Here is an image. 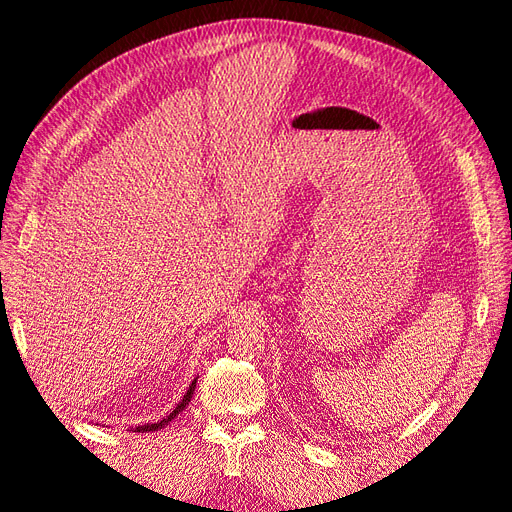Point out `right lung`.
Returning a JSON list of instances; mask_svg holds the SVG:
<instances>
[{"instance_id": "1", "label": "right lung", "mask_w": 512, "mask_h": 512, "mask_svg": "<svg viewBox=\"0 0 512 512\" xmlns=\"http://www.w3.org/2000/svg\"><path fill=\"white\" fill-rule=\"evenodd\" d=\"M194 389H196V378H194V382L190 384V389H188V393L183 395V399L179 401L177 404V408L170 412L166 418H162V421H158V423H147V425H138V427H134L132 431H138V433H149V431H158V429H162L164 425H168L170 421H173V418H177V414L179 412H183L185 410V406L190 404V399H192V395H194Z\"/></svg>"}]
</instances>
